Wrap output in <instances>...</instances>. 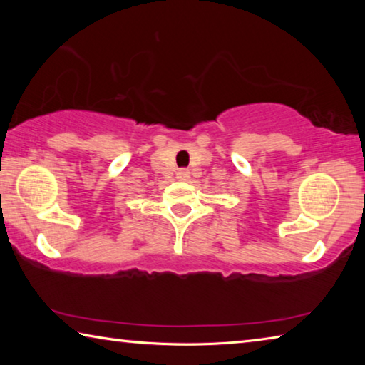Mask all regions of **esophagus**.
Listing matches in <instances>:
<instances>
[{
  "label": "esophagus",
  "instance_id": "34e87169",
  "mask_svg": "<svg viewBox=\"0 0 365 365\" xmlns=\"http://www.w3.org/2000/svg\"><path fill=\"white\" fill-rule=\"evenodd\" d=\"M190 177V170L188 169H180L177 172V178L178 180H188Z\"/></svg>",
  "mask_w": 365,
  "mask_h": 365
}]
</instances>
